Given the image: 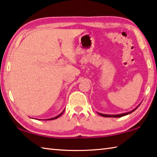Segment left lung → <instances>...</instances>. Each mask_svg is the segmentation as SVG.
Returning <instances> with one entry per match:
<instances>
[{
    "label": "left lung",
    "instance_id": "8db88e82",
    "mask_svg": "<svg viewBox=\"0 0 157 157\" xmlns=\"http://www.w3.org/2000/svg\"><path fill=\"white\" fill-rule=\"evenodd\" d=\"M140 106V105L139 106H137V107L134 109H133L132 111H129V112H127V113H121V114H117V115H109V114H103V113H98L99 115H100L101 116H103V117H110V118H120V117L122 116H126V115H128V114L132 113L133 111H134L136 109L139 107Z\"/></svg>",
    "mask_w": 157,
    "mask_h": 157
}]
</instances>
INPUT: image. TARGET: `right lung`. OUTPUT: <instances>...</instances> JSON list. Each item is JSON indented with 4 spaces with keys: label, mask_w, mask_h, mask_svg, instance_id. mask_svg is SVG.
Here are the masks:
<instances>
[{
    "label": "right lung",
    "mask_w": 157,
    "mask_h": 157,
    "mask_svg": "<svg viewBox=\"0 0 157 157\" xmlns=\"http://www.w3.org/2000/svg\"><path fill=\"white\" fill-rule=\"evenodd\" d=\"M63 111H64V110H63L62 113H61L60 114H59V115L58 116H55V117H54V118H49V119H47V120H46V121H50V120H55V119H57V118H59V117H60L62 115V113H63Z\"/></svg>",
    "instance_id": "obj_1"
}]
</instances>
